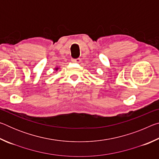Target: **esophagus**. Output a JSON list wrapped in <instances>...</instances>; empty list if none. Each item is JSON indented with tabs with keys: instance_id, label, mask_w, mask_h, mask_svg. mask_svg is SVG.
Listing matches in <instances>:
<instances>
[{
	"instance_id": "1",
	"label": "esophagus",
	"mask_w": 159,
	"mask_h": 159,
	"mask_svg": "<svg viewBox=\"0 0 159 159\" xmlns=\"http://www.w3.org/2000/svg\"><path fill=\"white\" fill-rule=\"evenodd\" d=\"M71 61H73V62H78V63H79V62H80V61H81V60H80V58L71 59Z\"/></svg>"
}]
</instances>
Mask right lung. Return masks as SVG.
<instances>
[{"label":"right lung","instance_id":"1","mask_svg":"<svg viewBox=\"0 0 159 159\" xmlns=\"http://www.w3.org/2000/svg\"><path fill=\"white\" fill-rule=\"evenodd\" d=\"M55 70H56V71H57V70H58V68H55Z\"/></svg>","mask_w":159,"mask_h":159}]
</instances>
